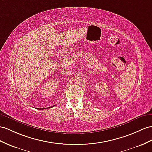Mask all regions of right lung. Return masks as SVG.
<instances>
[{
    "label": "right lung",
    "mask_w": 152,
    "mask_h": 152,
    "mask_svg": "<svg viewBox=\"0 0 152 152\" xmlns=\"http://www.w3.org/2000/svg\"><path fill=\"white\" fill-rule=\"evenodd\" d=\"M52 107H49V108H51ZM38 109H39V108H38ZM40 110H42V108H40Z\"/></svg>",
    "instance_id": "add662e5"
}]
</instances>
